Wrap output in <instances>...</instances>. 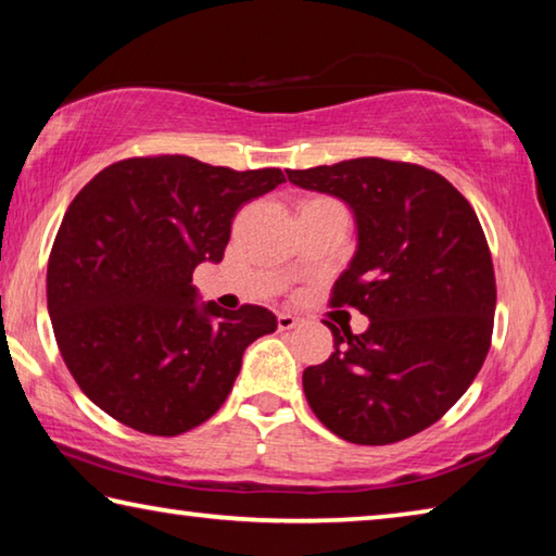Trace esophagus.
<instances>
[{
    "label": "esophagus",
    "instance_id": "1",
    "mask_svg": "<svg viewBox=\"0 0 556 556\" xmlns=\"http://www.w3.org/2000/svg\"><path fill=\"white\" fill-rule=\"evenodd\" d=\"M299 326V316L294 314H279L277 316V328L279 331H291V328Z\"/></svg>",
    "mask_w": 556,
    "mask_h": 556
}]
</instances>
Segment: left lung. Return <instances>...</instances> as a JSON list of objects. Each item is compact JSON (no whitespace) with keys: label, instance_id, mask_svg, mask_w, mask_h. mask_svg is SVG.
Segmentation results:
<instances>
[{"label":"left lung","instance_id":"1","mask_svg":"<svg viewBox=\"0 0 556 556\" xmlns=\"http://www.w3.org/2000/svg\"><path fill=\"white\" fill-rule=\"evenodd\" d=\"M287 176L353 211L357 250L331 304L370 318L361 336L326 324L336 353L304 370L308 407L351 444L419 434L460 400L491 348L495 275L476 211L441 174L378 156Z\"/></svg>","mask_w":556,"mask_h":556}]
</instances>
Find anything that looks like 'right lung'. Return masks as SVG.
Returning a JSON list of instances; mask_svg holds the SVG:
<instances>
[{"label":"right lung","instance_id":"right-lung-1","mask_svg":"<svg viewBox=\"0 0 556 556\" xmlns=\"http://www.w3.org/2000/svg\"><path fill=\"white\" fill-rule=\"evenodd\" d=\"M285 184L181 154L117 162L63 215L46 275L55 343L78 388L112 419L176 437L228 400L242 353L277 316L199 301L193 269L220 262L235 213Z\"/></svg>","mask_w":556,"mask_h":556}]
</instances>
